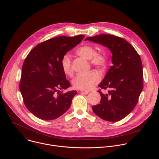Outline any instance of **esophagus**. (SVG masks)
Masks as SVG:
<instances>
[{"mask_svg": "<svg viewBox=\"0 0 159 159\" xmlns=\"http://www.w3.org/2000/svg\"><path fill=\"white\" fill-rule=\"evenodd\" d=\"M81 93H82V94H89V91H85V90H81Z\"/></svg>", "mask_w": 159, "mask_h": 159, "instance_id": "esophagus-1", "label": "esophagus"}]
</instances>
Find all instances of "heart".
<instances>
[{
    "instance_id": "heart-1",
    "label": "heart",
    "mask_w": 159,
    "mask_h": 159,
    "mask_svg": "<svg viewBox=\"0 0 159 159\" xmlns=\"http://www.w3.org/2000/svg\"><path fill=\"white\" fill-rule=\"evenodd\" d=\"M96 49L89 45H84L77 50V54L87 59L90 60L93 66L102 68L106 63V56L104 53H96ZM61 67L63 72L69 76H72L74 70L72 64L71 57L69 54H65L61 60ZM101 80L100 75L95 72H90L87 74H79L73 80L72 84L75 89L82 90H89L95 86Z\"/></svg>"
}]
</instances>
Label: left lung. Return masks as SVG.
Masks as SVG:
<instances>
[{"instance_id": "left-lung-1", "label": "left lung", "mask_w": 159, "mask_h": 159, "mask_svg": "<svg viewBox=\"0 0 159 159\" xmlns=\"http://www.w3.org/2000/svg\"><path fill=\"white\" fill-rule=\"evenodd\" d=\"M101 44L112 53V63L102 82L101 89H109L106 94L100 90V103L93 106L101 119L118 121L133 111L143 89V67L141 58L126 40L111 34L87 37L85 41Z\"/></svg>"}]
</instances>
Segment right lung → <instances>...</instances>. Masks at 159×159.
Masks as SVG:
<instances>
[{
    "label": "right lung",
    "mask_w": 159,
    "mask_h": 159,
    "mask_svg": "<svg viewBox=\"0 0 159 159\" xmlns=\"http://www.w3.org/2000/svg\"><path fill=\"white\" fill-rule=\"evenodd\" d=\"M84 38L79 35L50 39L36 45L25 60L19 89L26 107L37 118L55 120L70 107L77 92L60 93V90L70 86L63 71L61 60Z\"/></svg>",
    "instance_id": "obj_1"
}]
</instances>
